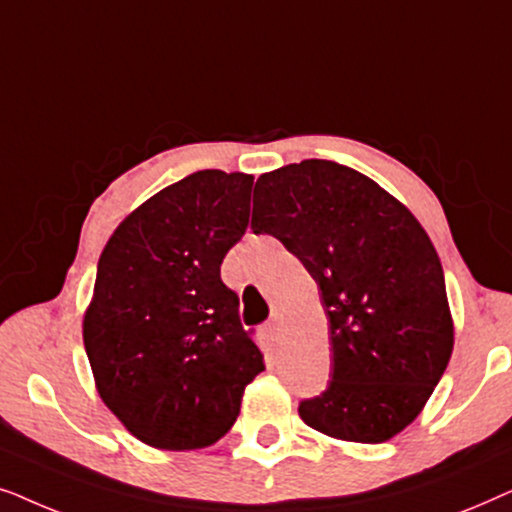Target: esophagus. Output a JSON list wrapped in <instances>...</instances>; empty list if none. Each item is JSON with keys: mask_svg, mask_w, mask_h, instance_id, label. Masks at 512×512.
Here are the masks:
<instances>
[{"mask_svg": "<svg viewBox=\"0 0 512 512\" xmlns=\"http://www.w3.org/2000/svg\"><path fill=\"white\" fill-rule=\"evenodd\" d=\"M268 331L272 333V335H279V331H282V314H272V319H270V326H268Z\"/></svg>", "mask_w": 512, "mask_h": 512, "instance_id": "1", "label": "esophagus"}]
</instances>
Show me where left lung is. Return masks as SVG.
I'll list each match as a JSON object with an SVG mask.
<instances>
[{
  "label": "left lung",
  "instance_id": "8db88e82",
  "mask_svg": "<svg viewBox=\"0 0 512 512\" xmlns=\"http://www.w3.org/2000/svg\"><path fill=\"white\" fill-rule=\"evenodd\" d=\"M251 230L300 258L328 317L331 382L300 403V419L349 443H384L415 422L454 347L422 223L366 174L312 158L258 177Z\"/></svg>",
  "mask_w": 512,
  "mask_h": 512
}]
</instances>
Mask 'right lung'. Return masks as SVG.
<instances>
[{
	"instance_id": "obj_1",
	"label": "right lung",
	"mask_w": 512,
	"mask_h": 512,
	"mask_svg": "<svg viewBox=\"0 0 512 512\" xmlns=\"http://www.w3.org/2000/svg\"><path fill=\"white\" fill-rule=\"evenodd\" d=\"M254 177L202 170L163 188L109 237L83 345L97 394L158 450H200L226 436L244 387L265 370L221 282L223 256L249 223Z\"/></svg>"
}]
</instances>
